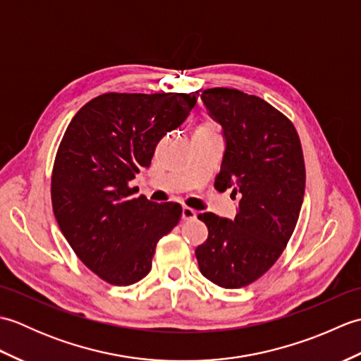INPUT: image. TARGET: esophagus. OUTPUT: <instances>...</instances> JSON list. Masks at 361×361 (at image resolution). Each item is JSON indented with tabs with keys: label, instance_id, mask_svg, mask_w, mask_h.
I'll list each match as a JSON object with an SVG mask.
<instances>
[{
	"label": "esophagus",
	"instance_id": "esophagus-1",
	"mask_svg": "<svg viewBox=\"0 0 361 361\" xmlns=\"http://www.w3.org/2000/svg\"><path fill=\"white\" fill-rule=\"evenodd\" d=\"M181 217H183V220H194L197 217V212L194 209L188 208V206H185L181 211Z\"/></svg>",
	"mask_w": 361,
	"mask_h": 361
}]
</instances>
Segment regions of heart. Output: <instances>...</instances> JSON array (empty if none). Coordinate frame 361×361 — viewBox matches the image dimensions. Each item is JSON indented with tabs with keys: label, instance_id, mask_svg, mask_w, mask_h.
<instances>
[{
	"label": "heart",
	"instance_id": "heart-1",
	"mask_svg": "<svg viewBox=\"0 0 361 361\" xmlns=\"http://www.w3.org/2000/svg\"><path fill=\"white\" fill-rule=\"evenodd\" d=\"M197 135H217V128L211 121H203L202 124H198L195 128Z\"/></svg>",
	"mask_w": 361,
	"mask_h": 361
}]
</instances>
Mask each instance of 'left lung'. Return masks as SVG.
Instances as JSON below:
<instances>
[{
  "label": "left lung",
  "instance_id": "obj_1",
  "mask_svg": "<svg viewBox=\"0 0 361 361\" xmlns=\"http://www.w3.org/2000/svg\"><path fill=\"white\" fill-rule=\"evenodd\" d=\"M202 101L224 128L226 149L217 190L239 195L235 219L198 216L208 239L195 250L206 279L224 288L257 281L279 259L293 234L304 200L305 166L291 121L257 96L209 88Z\"/></svg>",
  "mask_w": 361,
  "mask_h": 361
}]
</instances>
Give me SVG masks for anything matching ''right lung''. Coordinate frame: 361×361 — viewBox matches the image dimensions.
I'll return each mask as SVG.
<instances>
[{
  "label": "right lung",
  "instance_id": "obj_1",
  "mask_svg": "<svg viewBox=\"0 0 361 361\" xmlns=\"http://www.w3.org/2000/svg\"><path fill=\"white\" fill-rule=\"evenodd\" d=\"M194 93H105L71 119L51 176L60 231L99 278L132 286L149 274L161 237L178 225L181 206L133 198L128 183L149 167L157 144L180 127Z\"/></svg>",
  "mask_w": 361,
  "mask_h": 361
}]
</instances>
